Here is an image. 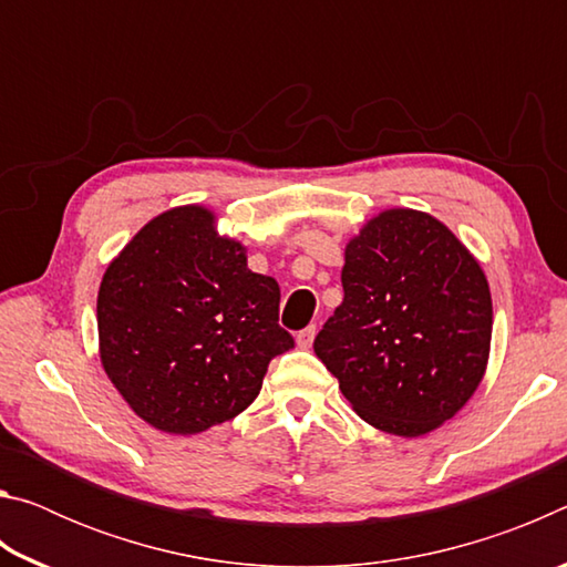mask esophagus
Instances as JSON below:
<instances>
[{
	"mask_svg": "<svg viewBox=\"0 0 567 567\" xmlns=\"http://www.w3.org/2000/svg\"><path fill=\"white\" fill-rule=\"evenodd\" d=\"M315 334H318V328H315V324H307L305 330L297 332V344H300V348H305V350L312 348Z\"/></svg>",
	"mask_w": 567,
	"mask_h": 567,
	"instance_id": "1",
	"label": "esophagus"
}]
</instances>
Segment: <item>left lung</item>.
Wrapping results in <instances>:
<instances>
[{
    "mask_svg": "<svg viewBox=\"0 0 567 567\" xmlns=\"http://www.w3.org/2000/svg\"><path fill=\"white\" fill-rule=\"evenodd\" d=\"M342 290L315 352L364 422L417 437L473 398L493 300L477 260L443 223L415 209L370 219L344 249Z\"/></svg>",
    "mask_w": 567,
    "mask_h": 567,
    "instance_id": "left-lung-1",
    "label": "left lung"
}]
</instances>
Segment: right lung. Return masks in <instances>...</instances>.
<instances>
[{"label":"right lung","instance_id":"add662e5","mask_svg":"<svg viewBox=\"0 0 567 567\" xmlns=\"http://www.w3.org/2000/svg\"><path fill=\"white\" fill-rule=\"evenodd\" d=\"M280 285L247 267L205 207H177L132 237L97 297L104 372L152 427L195 435L260 395L280 328Z\"/></svg>","mask_w":567,"mask_h":567}]
</instances>
